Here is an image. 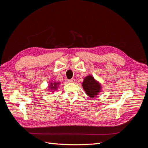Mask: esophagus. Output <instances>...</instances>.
Masks as SVG:
<instances>
[{"label": "esophagus", "instance_id": "esophagus-1", "mask_svg": "<svg viewBox=\"0 0 148 148\" xmlns=\"http://www.w3.org/2000/svg\"><path fill=\"white\" fill-rule=\"evenodd\" d=\"M69 83H75V79L71 78L70 79H69Z\"/></svg>", "mask_w": 148, "mask_h": 148}]
</instances>
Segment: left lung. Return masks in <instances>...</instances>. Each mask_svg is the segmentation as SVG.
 Segmentation results:
<instances>
[{"instance_id": "1", "label": "left lung", "mask_w": 148, "mask_h": 148, "mask_svg": "<svg viewBox=\"0 0 148 148\" xmlns=\"http://www.w3.org/2000/svg\"><path fill=\"white\" fill-rule=\"evenodd\" d=\"M82 86L85 92L91 98L97 97L102 89L100 83L91 75H88L84 78Z\"/></svg>"}]
</instances>
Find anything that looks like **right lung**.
Masks as SVG:
<instances>
[{"instance_id":"1","label":"right lung","mask_w":148,"mask_h":148,"mask_svg":"<svg viewBox=\"0 0 148 148\" xmlns=\"http://www.w3.org/2000/svg\"><path fill=\"white\" fill-rule=\"evenodd\" d=\"M60 84V83H59V82H53V83L51 82L50 84H49V85L48 88L50 89V91L52 92H54L53 91L57 90L58 87H59V85Z\"/></svg>"}]
</instances>
